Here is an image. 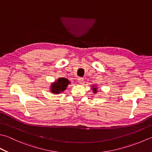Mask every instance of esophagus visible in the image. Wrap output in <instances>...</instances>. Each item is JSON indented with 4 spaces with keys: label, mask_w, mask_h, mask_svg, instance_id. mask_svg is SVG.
<instances>
[{
    "label": "esophagus",
    "mask_w": 152,
    "mask_h": 152,
    "mask_svg": "<svg viewBox=\"0 0 152 152\" xmlns=\"http://www.w3.org/2000/svg\"><path fill=\"white\" fill-rule=\"evenodd\" d=\"M84 78H82V77H80V78H78V82L80 83V84H83V82H84Z\"/></svg>",
    "instance_id": "1"
}]
</instances>
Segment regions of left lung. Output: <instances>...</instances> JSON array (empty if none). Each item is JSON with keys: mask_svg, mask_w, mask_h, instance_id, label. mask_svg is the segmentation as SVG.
<instances>
[{"mask_svg": "<svg viewBox=\"0 0 152 152\" xmlns=\"http://www.w3.org/2000/svg\"><path fill=\"white\" fill-rule=\"evenodd\" d=\"M93 90H94L93 91H94V92H96V91H97V90H96V88H93Z\"/></svg>", "mask_w": 152, "mask_h": 152, "instance_id": "8db88e82", "label": "left lung"}]
</instances>
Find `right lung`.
<instances>
[{
    "label": "right lung",
    "mask_w": 152,
    "mask_h": 152,
    "mask_svg": "<svg viewBox=\"0 0 152 152\" xmlns=\"http://www.w3.org/2000/svg\"><path fill=\"white\" fill-rule=\"evenodd\" d=\"M68 84H70V82L66 78H58L57 81L52 84L51 91L54 94H58L59 92L64 91Z\"/></svg>",
    "instance_id": "right-lung-1"
}]
</instances>
